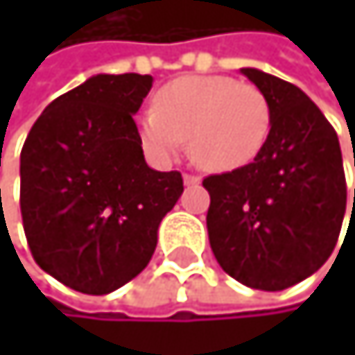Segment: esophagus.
<instances>
[{"mask_svg": "<svg viewBox=\"0 0 355 355\" xmlns=\"http://www.w3.org/2000/svg\"><path fill=\"white\" fill-rule=\"evenodd\" d=\"M183 181H185L187 187H196V185H200V176H196V174H183Z\"/></svg>", "mask_w": 355, "mask_h": 355, "instance_id": "34e87169", "label": "esophagus"}]
</instances>
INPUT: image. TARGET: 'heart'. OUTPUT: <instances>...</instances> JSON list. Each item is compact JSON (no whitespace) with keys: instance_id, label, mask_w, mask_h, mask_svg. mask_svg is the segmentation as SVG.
<instances>
[{"instance_id":"1","label":"heart","mask_w":355,"mask_h":355,"mask_svg":"<svg viewBox=\"0 0 355 355\" xmlns=\"http://www.w3.org/2000/svg\"><path fill=\"white\" fill-rule=\"evenodd\" d=\"M270 134L266 95L251 83L230 76H183L164 85L153 112L138 121V136L148 155L168 162L189 138L193 162L213 172L251 164Z\"/></svg>"}]
</instances>
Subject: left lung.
<instances>
[{
    "instance_id": "1",
    "label": "left lung",
    "mask_w": 355,
    "mask_h": 355,
    "mask_svg": "<svg viewBox=\"0 0 355 355\" xmlns=\"http://www.w3.org/2000/svg\"><path fill=\"white\" fill-rule=\"evenodd\" d=\"M241 72L266 95L270 134L251 164L202 181L211 196L209 241L232 279L279 292L320 270L338 241L343 157L334 128L304 91L255 67Z\"/></svg>"
}]
</instances>
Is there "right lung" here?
I'll use <instances>...</instances> for the list:
<instances>
[{
    "label": "right lung",
    "instance_id": "obj_1",
    "mask_svg": "<svg viewBox=\"0 0 355 355\" xmlns=\"http://www.w3.org/2000/svg\"><path fill=\"white\" fill-rule=\"evenodd\" d=\"M148 74H98L59 95L21 151V215L37 266L102 296L140 275L183 193L181 172L148 168L134 114Z\"/></svg>",
    "mask_w": 355,
    "mask_h": 355
}]
</instances>
